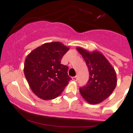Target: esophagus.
I'll list each match as a JSON object with an SVG mask.
<instances>
[{
	"mask_svg": "<svg viewBox=\"0 0 133 133\" xmlns=\"http://www.w3.org/2000/svg\"><path fill=\"white\" fill-rule=\"evenodd\" d=\"M72 80L74 81H77V76L73 77H72Z\"/></svg>",
	"mask_w": 133,
	"mask_h": 133,
	"instance_id": "34e87169",
	"label": "esophagus"
}]
</instances>
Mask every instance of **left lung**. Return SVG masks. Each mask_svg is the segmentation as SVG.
<instances>
[{
	"mask_svg": "<svg viewBox=\"0 0 133 133\" xmlns=\"http://www.w3.org/2000/svg\"><path fill=\"white\" fill-rule=\"evenodd\" d=\"M77 50L85 59L90 75L86 86L79 89L81 95L89 104L101 103L111 95L117 85L115 69L99 51L89 52L81 47Z\"/></svg>",
	"mask_w": 133,
	"mask_h": 133,
	"instance_id": "obj_1",
	"label": "left lung"
}]
</instances>
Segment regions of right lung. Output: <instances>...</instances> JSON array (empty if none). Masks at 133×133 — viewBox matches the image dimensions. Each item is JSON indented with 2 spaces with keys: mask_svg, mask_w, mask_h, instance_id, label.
I'll list each match as a JSON object with an SVG mask.
<instances>
[{
  "mask_svg": "<svg viewBox=\"0 0 133 133\" xmlns=\"http://www.w3.org/2000/svg\"><path fill=\"white\" fill-rule=\"evenodd\" d=\"M69 47L59 42L42 44L26 57L24 74L31 89L38 98L52 100L61 95L71 78L61 59Z\"/></svg>",
  "mask_w": 133,
  "mask_h": 133,
  "instance_id": "add662e5",
  "label": "right lung"
}]
</instances>
